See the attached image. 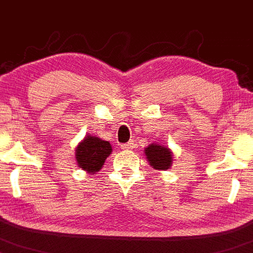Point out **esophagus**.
<instances>
[{"mask_svg":"<svg viewBox=\"0 0 253 253\" xmlns=\"http://www.w3.org/2000/svg\"><path fill=\"white\" fill-rule=\"evenodd\" d=\"M122 149H124V150H129V149H132L133 148V143H126V144H122V147H121Z\"/></svg>","mask_w":253,"mask_h":253,"instance_id":"obj_1","label":"esophagus"}]
</instances>
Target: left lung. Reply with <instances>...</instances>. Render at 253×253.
Instances as JSON below:
<instances>
[{
    "label": "left lung",
    "instance_id": "1",
    "mask_svg": "<svg viewBox=\"0 0 253 253\" xmlns=\"http://www.w3.org/2000/svg\"><path fill=\"white\" fill-rule=\"evenodd\" d=\"M145 155L154 169H167L172 164L171 150L161 144H150L145 149Z\"/></svg>",
    "mask_w": 253,
    "mask_h": 253
}]
</instances>
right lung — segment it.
<instances>
[{"label":"right lung","mask_w":253,"mask_h":253,"mask_svg":"<svg viewBox=\"0 0 253 253\" xmlns=\"http://www.w3.org/2000/svg\"><path fill=\"white\" fill-rule=\"evenodd\" d=\"M111 154V145L108 140L87 135L76 148V161L82 169L94 174L104 165L105 159Z\"/></svg>","instance_id":"obj_1"}]
</instances>
